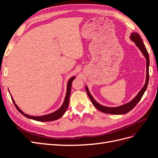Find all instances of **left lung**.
Masks as SVG:
<instances>
[{"label":"left lung","mask_w":158,"mask_h":158,"mask_svg":"<svg viewBox=\"0 0 158 158\" xmlns=\"http://www.w3.org/2000/svg\"><path fill=\"white\" fill-rule=\"evenodd\" d=\"M131 39L132 41L135 43V44L136 46L139 48V49L142 51V54L144 55L145 56V58L146 59V83L144 85V87L142 88V89L140 91V92L138 94V95L135 98V99H133L131 102L129 103L123 105V106H119L117 107H105L102 106V105L99 104L98 102L95 101V99L93 98L92 96V95L90 94L89 92V90L87 88V86H85V90H86L87 94L88 95V96L91 100V102L93 103L94 106L96 107L98 110H99L100 111L108 113V114H125L135 107L136 104L140 102V100L141 99L142 97L144 95L145 91L147 88L148 86V81H149V63H150V60H149V55H148V52L146 50V47L143 43V41L142 40L141 37L140 35L138 34V33L134 32L131 33Z\"/></svg>","instance_id":"8db88e82"}]
</instances>
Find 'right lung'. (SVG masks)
<instances>
[{
    "mask_svg": "<svg viewBox=\"0 0 158 158\" xmlns=\"http://www.w3.org/2000/svg\"><path fill=\"white\" fill-rule=\"evenodd\" d=\"M75 79V76H73L72 77L69 81L68 82L67 84V91H66V97L64 99V103L62 106L57 111H55L54 113L49 114H46V115H44V116H40V117H35V116H31V115H28L27 114H25L23 111H22L20 109L17 105L14 102V99H12V97L11 96L12 102L15 106L16 108L17 109L18 111L20 112L21 114H22L23 115H24L25 117H26L28 118H31V119H33V120H35L37 121H55L56 120V119H59V118H60L63 115L64 113H65L66 110L67 109L69 104V98H70V91H71V86H72V83H73V81Z\"/></svg>",
    "mask_w": 158,
    "mask_h": 158,
    "instance_id": "obj_1",
    "label": "right lung"
}]
</instances>
